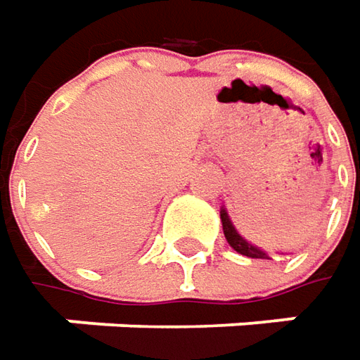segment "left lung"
<instances>
[{"label":"left lung","instance_id":"obj_1","mask_svg":"<svg viewBox=\"0 0 360 360\" xmlns=\"http://www.w3.org/2000/svg\"><path fill=\"white\" fill-rule=\"evenodd\" d=\"M221 225H223L225 239H227V243H229L237 253L245 255V257H251V259H271L265 249H261V247H257L253 243H249L239 231L235 229V225H233V221H231L229 213H227L225 207H221Z\"/></svg>","mask_w":360,"mask_h":360}]
</instances>
